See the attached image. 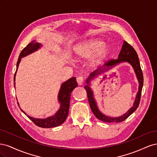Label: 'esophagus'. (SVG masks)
<instances>
[{
    "label": "esophagus",
    "instance_id": "obj_1",
    "mask_svg": "<svg viewBox=\"0 0 157 157\" xmlns=\"http://www.w3.org/2000/svg\"><path fill=\"white\" fill-rule=\"evenodd\" d=\"M77 82L78 84L80 85V86L82 85V84L84 82V77H82V76H79V77H78L77 78Z\"/></svg>",
    "mask_w": 157,
    "mask_h": 157
}]
</instances>
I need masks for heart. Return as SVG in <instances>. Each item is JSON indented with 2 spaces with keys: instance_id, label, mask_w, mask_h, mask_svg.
<instances>
[{
  "instance_id": "1",
  "label": "heart",
  "mask_w": 157,
  "mask_h": 157,
  "mask_svg": "<svg viewBox=\"0 0 157 157\" xmlns=\"http://www.w3.org/2000/svg\"><path fill=\"white\" fill-rule=\"evenodd\" d=\"M111 49L105 45V42L101 39H90L78 44L75 48V53L80 58H86L94 54L90 59V64L92 67H96L111 54Z\"/></svg>"
}]
</instances>
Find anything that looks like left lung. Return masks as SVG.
<instances>
[{"label":"left lung","instance_id":"left-lung-1","mask_svg":"<svg viewBox=\"0 0 157 157\" xmlns=\"http://www.w3.org/2000/svg\"><path fill=\"white\" fill-rule=\"evenodd\" d=\"M122 62L129 63L134 68L138 80L139 82V92L136 94L134 105L127 113L118 117H108L103 115L98 110L95 101L94 100L93 98V94L92 90L89 86V81L90 79L96 76V75L104 72H106L109 69L112 68L114 66ZM86 83H87V85H86V86H84V88L87 92V96H88L90 108H91L93 113L94 114V115L96 117V118H98L99 120L103 122H120L124 121L131 115V114H132L136 110L137 107H138L140 101V99H141L142 88H143V84H144L143 73H142V71L141 69L138 56H137V52H136L134 48H133L130 44H128L126 41L124 40V42H123V45L122 46V49L120 52L119 55H118V59H113L111 60H109L107 63L104 64V65H103V67H99L97 70L94 71L93 73H92L90 75V77H88V78H87Z\"/></svg>","mask_w":157,"mask_h":157}]
</instances>
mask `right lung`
<instances>
[{
    "instance_id": "1",
    "label": "right lung",
    "mask_w": 157,
    "mask_h": 157,
    "mask_svg": "<svg viewBox=\"0 0 157 157\" xmlns=\"http://www.w3.org/2000/svg\"><path fill=\"white\" fill-rule=\"evenodd\" d=\"M41 44L36 42L35 40H33L31 43L28 44L25 48H23L19 56V58L17 62L16 71L14 74V87H15V77L19 64L20 63L21 59L23 57L29 55L33 52L36 51L40 48ZM78 86V84L76 81V78L72 77L69 78L67 81L63 82L61 86V88L58 94V101L60 103V108L56 112L54 116L46 118H35L27 115L25 113L22 111V112L27 116V117L31 119L35 124L41 128H53L58 126L65 122L67 117L69 109V103L71 94L73 90Z\"/></svg>"
}]
</instances>
